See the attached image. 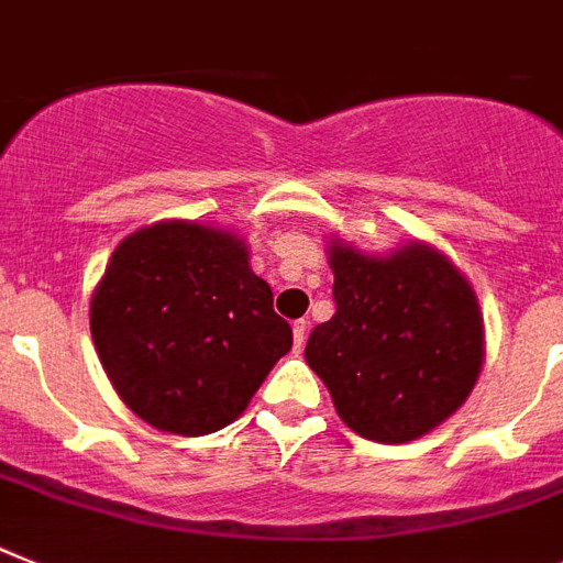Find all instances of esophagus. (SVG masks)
Listing matches in <instances>:
<instances>
[{
    "instance_id": "obj_1",
    "label": "esophagus",
    "mask_w": 563,
    "mask_h": 563,
    "mask_svg": "<svg viewBox=\"0 0 563 563\" xmlns=\"http://www.w3.org/2000/svg\"><path fill=\"white\" fill-rule=\"evenodd\" d=\"M291 329H295V352L300 354V352H303V346H306V329H309V323H306V320H297Z\"/></svg>"
}]
</instances>
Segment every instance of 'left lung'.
Listing matches in <instances>:
<instances>
[{"instance_id":"obj_1","label":"left lung","mask_w":563,"mask_h":563,"mask_svg":"<svg viewBox=\"0 0 563 563\" xmlns=\"http://www.w3.org/2000/svg\"><path fill=\"white\" fill-rule=\"evenodd\" d=\"M334 314L306 343L349 429L406 443L450 418L478 380L484 320L450 260L412 243L391 257L329 249Z\"/></svg>"}]
</instances>
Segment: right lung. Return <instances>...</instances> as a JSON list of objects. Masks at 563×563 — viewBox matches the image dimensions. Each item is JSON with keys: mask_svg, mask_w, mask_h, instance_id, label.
<instances>
[{"mask_svg": "<svg viewBox=\"0 0 563 563\" xmlns=\"http://www.w3.org/2000/svg\"><path fill=\"white\" fill-rule=\"evenodd\" d=\"M91 334L131 412L188 438L238 420L291 349L243 240L179 220L117 245L93 291Z\"/></svg>", "mask_w": 563, "mask_h": 563, "instance_id": "1", "label": "right lung"}]
</instances>
